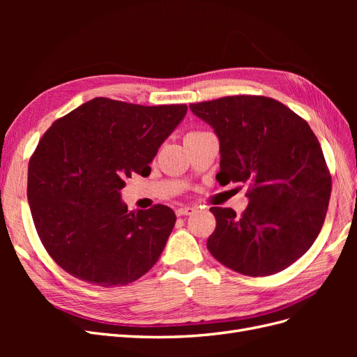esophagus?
<instances>
[{
	"instance_id": "1",
	"label": "esophagus",
	"mask_w": 357,
	"mask_h": 357,
	"mask_svg": "<svg viewBox=\"0 0 357 357\" xmlns=\"http://www.w3.org/2000/svg\"><path fill=\"white\" fill-rule=\"evenodd\" d=\"M193 213H195V208H193V207H178V208H176L177 215H190Z\"/></svg>"
}]
</instances>
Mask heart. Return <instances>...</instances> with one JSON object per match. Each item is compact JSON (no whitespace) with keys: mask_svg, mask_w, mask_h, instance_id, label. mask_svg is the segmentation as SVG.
Wrapping results in <instances>:
<instances>
[{"mask_svg":"<svg viewBox=\"0 0 357 357\" xmlns=\"http://www.w3.org/2000/svg\"><path fill=\"white\" fill-rule=\"evenodd\" d=\"M199 134H204V131H190L188 132L186 137H192V135H199Z\"/></svg>","mask_w":357,"mask_h":357,"instance_id":"1","label":"heart"}]
</instances>
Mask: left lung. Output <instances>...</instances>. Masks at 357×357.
<instances>
[{
  "mask_svg": "<svg viewBox=\"0 0 357 357\" xmlns=\"http://www.w3.org/2000/svg\"><path fill=\"white\" fill-rule=\"evenodd\" d=\"M220 142L215 180L248 185L247 208L211 207L207 248L234 271L265 277L283 271L316 241L326 218L332 177L310 125L262 95L190 104Z\"/></svg>",
  "mask_w": 357,
  "mask_h": 357,
  "instance_id": "left-lung-1",
  "label": "left lung"
}]
</instances>
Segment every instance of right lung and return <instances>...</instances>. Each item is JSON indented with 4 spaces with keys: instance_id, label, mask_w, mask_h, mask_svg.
Listing matches in <instances>:
<instances>
[{
    "instance_id": "1",
    "label": "right lung",
    "mask_w": 357,
    "mask_h": 357,
    "mask_svg": "<svg viewBox=\"0 0 357 357\" xmlns=\"http://www.w3.org/2000/svg\"><path fill=\"white\" fill-rule=\"evenodd\" d=\"M186 104L93 98L52 123L28 164V202L41 244L63 271L101 287L143 277L164 250L176 213L156 204L128 211L125 180L150 162Z\"/></svg>"
}]
</instances>
